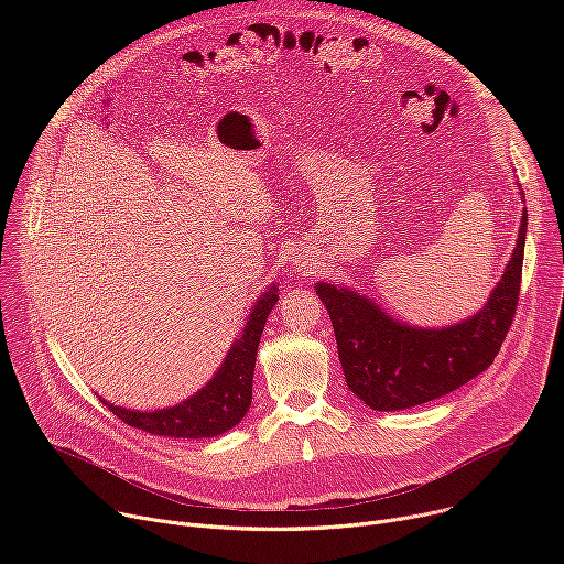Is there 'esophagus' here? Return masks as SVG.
I'll use <instances>...</instances> for the list:
<instances>
[{"instance_id": "esophagus-1", "label": "esophagus", "mask_w": 564, "mask_h": 564, "mask_svg": "<svg viewBox=\"0 0 564 564\" xmlns=\"http://www.w3.org/2000/svg\"><path fill=\"white\" fill-rule=\"evenodd\" d=\"M294 268H296V272H301V274H305V272L312 270V265H310L301 254L294 259Z\"/></svg>"}]
</instances>
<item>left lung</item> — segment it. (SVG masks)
<instances>
[{
  "label": "left lung",
  "mask_w": 564,
  "mask_h": 564,
  "mask_svg": "<svg viewBox=\"0 0 564 564\" xmlns=\"http://www.w3.org/2000/svg\"><path fill=\"white\" fill-rule=\"evenodd\" d=\"M524 238L527 207L513 254L487 303L451 326H413L348 285L314 283L333 321L346 383L366 406L390 413L426 404L494 364L518 305Z\"/></svg>",
  "instance_id": "left-lung-1"
}]
</instances>
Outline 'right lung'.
I'll return each instance as SVG.
<instances>
[{"mask_svg":"<svg viewBox=\"0 0 564 564\" xmlns=\"http://www.w3.org/2000/svg\"><path fill=\"white\" fill-rule=\"evenodd\" d=\"M276 301L279 285L270 283L268 290H263L254 301L246 326L240 328L238 339H234L229 346L218 370L200 390L183 399L181 404L155 411H133L116 406L105 397H100V401L129 426L160 437L205 440L231 431L250 411L257 350L265 321Z\"/></svg>","mask_w":564,"mask_h":564,"instance_id":"right-lung-1","label":"right lung"}]
</instances>
